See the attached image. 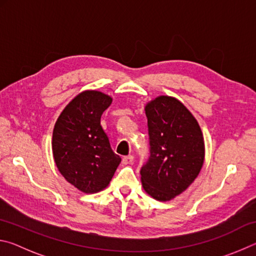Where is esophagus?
<instances>
[{"instance_id":"obj_1","label":"esophagus","mask_w":256,"mask_h":256,"mask_svg":"<svg viewBox=\"0 0 256 256\" xmlns=\"http://www.w3.org/2000/svg\"><path fill=\"white\" fill-rule=\"evenodd\" d=\"M134 160V157L133 156H125V157H123V164H131L132 162Z\"/></svg>"}]
</instances>
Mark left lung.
<instances>
[{
  "label": "left lung",
  "mask_w": 256,
  "mask_h": 256,
  "mask_svg": "<svg viewBox=\"0 0 256 256\" xmlns=\"http://www.w3.org/2000/svg\"><path fill=\"white\" fill-rule=\"evenodd\" d=\"M150 158L141 168L144 190L158 201H170L193 183L204 162V138L183 102L159 96L144 107Z\"/></svg>",
  "instance_id": "obj_1"
}]
</instances>
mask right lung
Listing matches in <instances>:
<instances>
[{
	"label": "right lung",
	"mask_w": 256,
	"mask_h": 256,
	"mask_svg": "<svg viewBox=\"0 0 256 256\" xmlns=\"http://www.w3.org/2000/svg\"><path fill=\"white\" fill-rule=\"evenodd\" d=\"M112 102L102 92L84 90L66 106L53 130L56 167L68 183L86 194L106 188L120 162L100 125Z\"/></svg>",
	"instance_id": "1"
}]
</instances>
